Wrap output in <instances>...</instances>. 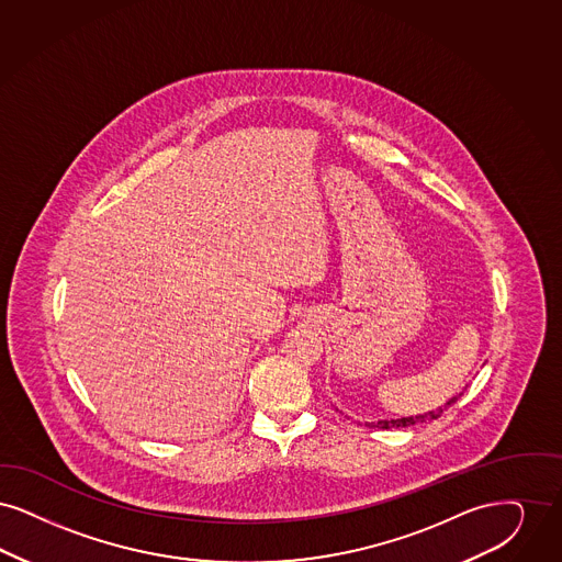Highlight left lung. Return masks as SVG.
Returning a JSON list of instances; mask_svg holds the SVG:
<instances>
[{
    "label": "left lung",
    "mask_w": 562,
    "mask_h": 562,
    "mask_svg": "<svg viewBox=\"0 0 562 562\" xmlns=\"http://www.w3.org/2000/svg\"><path fill=\"white\" fill-rule=\"evenodd\" d=\"M462 396V394H460ZM460 396H453V398H449L442 407H439L437 412H428V414L422 415H412V417H401V419H380L375 426L378 428H382V430H389V428H407V426H414V424H422V422H430V419H437L442 415V412L447 409V407H451Z\"/></svg>",
    "instance_id": "1"
}]
</instances>
